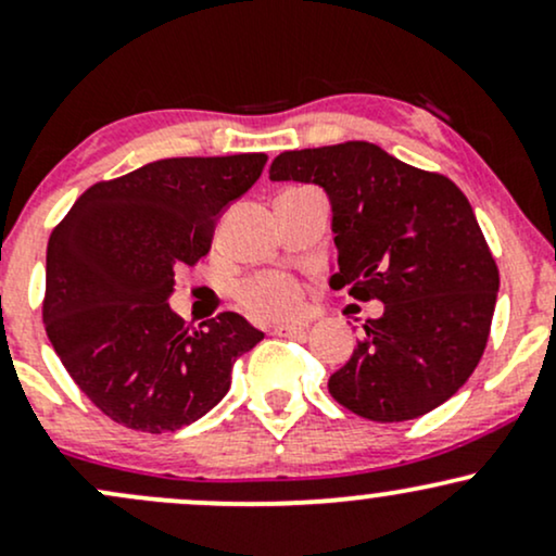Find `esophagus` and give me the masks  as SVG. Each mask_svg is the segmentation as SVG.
Wrapping results in <instances>:
<instances>
[{"label":"esophagus","instance_id":"obj_1","mask_svg":"<svg viewBox=\"0 0 556 556\" xmlns=\"http://www.w3.org/2000/svg\"><path fill=\"white\" fill-rule=\"evenodd\" d=\"M305 327H308V324H303V321H285V324H277L271 331L277 337H298V334H303Z\"/></svg>","mask_w":556,"mask_h":556}]
</instances>
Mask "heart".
I'll return each instance as SVG.
<instances>
[{"label": "heart", "instance_id": "b5f03b06", "mask_svg": "<svg viewBox=\"0 0 556 556\" xmlns=\"http://www.w3.org/2000/svg\"><path fill=\"white\" fill-rule=\"evenodd\" d=\"M240 300L253 316L274 318L292 314L300 305V290L292 279L282 274H266V277L253 279L240 290Z\"/></svg>", "mask_w": 556, "mask_h": 556}]
</instances>
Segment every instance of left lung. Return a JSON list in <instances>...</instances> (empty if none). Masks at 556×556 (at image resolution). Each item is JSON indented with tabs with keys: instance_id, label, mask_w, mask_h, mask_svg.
Returning a JSON list of instances; mask_svg holds the SVG:
<instances>
[{
	"instance_id": "8db88e82",
	"label": "left lung",
	"mask_w": 556,
	"mask_h": 556,
	"mask_svg": "<svg viewBox=\"0 0 556 556\" xmlns=\"http://www.w3.org/2000/svg\"><path fill=\"white\" fill-rule=\"evenodd\" d=\"M269 180L327 193L337 245L329 285L384 303L329 376L331 397L379 424L426 416L450 400L481 361L500 292V269L463 190L368 140L285 151Z\"/></svg>"
}]
</instances>
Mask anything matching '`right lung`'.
<instances>
[{"mask_svg": "<svg viewBox=\"0 0 556 556\" xmlns=\"http://www.w3.org/2000/svg\"><path fill=\"white\" fill-rule=\"evenodd\" d=\"M266 154L159 159L96 182L47 248L43 327L80 392L114 424L164 433L229 392L232 366L264 340L240 314L190 331L175 271L212 248L216 219L251 190Z\"/></svg>", "mask_w": 556, "mask_h": 556, "instance_id": "right-lung-1", "label": "right lung"}]
</instances>
